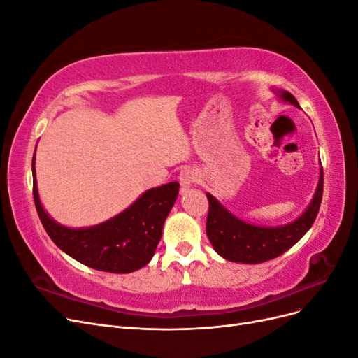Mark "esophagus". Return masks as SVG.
Returning <instances> with one entry per match:
<instances>
[{
  "label": "esophagus",
  "instance_id": "obj_1",
  "mask_svg": "<svg viewBox=\"0 0 358 358\" xmlns=\"http://www.w3.org/2000/svg\"><path fill=\"white\" fill-rule=\"evenodd\" d=\"M179 182H180L182 188L187 189V188H189L192 185V183L199 182V173L194 170V169H191V167L183 169L180 171V175H179Z\"/></svg>",
  "mask_w": 358,
  "mask_h": 358
}]
</instances>
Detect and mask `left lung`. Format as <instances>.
Returning a JSON list of instances; mask_svg holds the SVG:
<instances>
[{"label": "left lung", "instance_id": "left-lung-1", "mask_svg": "<svg viewBox=\"0 0 358 358\" xmlns=\"http://www.w3.org/2000/svg\"><path fill=\"white\" fill-rule=\"evenodd\" d=\"M273 92L280 101L292 104L300 109L294 95L288 91L280 90ZM322 187L324 173L321 167L317 189L313 192V197L305 212L297 216L294 221L276 227L255 225L237 218L229 209L224 208L212 194L206 192L209 200L206 233H208L213 249L229 262L243 264L264 263L282 255L308 233L313 221H315L322 200Z\"/></svg>", "mask_w": 358, "mask_h": 358}]
</instances>
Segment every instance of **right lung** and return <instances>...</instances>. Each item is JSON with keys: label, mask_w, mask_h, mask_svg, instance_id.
<instances>
[{"label": "right lung", "mask_w": 358, "mask_h": 358, "mask_svg": "<svg viewBox=\"0 0 358 358\" xmlns=\"http://www.w3.org/2000/svg\"><path fill=\"white\" fill-rule=\"evenodd\" d=\"M37 148V146H36ZM32 194L46 233L61 251L85 266L109 273H131L152 259L179 183L145 191L133 204L113 218L91 227L71 229L57 222L45 210L38 197L36 154L32 157Z\"/></svg>", "instance_id": "obj_1"}]
</instances>
